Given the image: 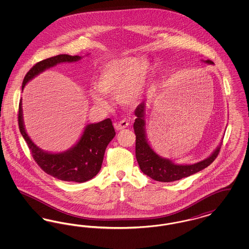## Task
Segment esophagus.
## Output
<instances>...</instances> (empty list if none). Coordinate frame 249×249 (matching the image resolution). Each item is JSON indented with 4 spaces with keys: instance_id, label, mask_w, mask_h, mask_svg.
<instances>
[{
    "instance_id": "1",
    "label": "esophagus",
    "mask_w": 249,
    "mask_h": 249,
    "mask_svg": "<svg viewBox=\"0 0 249 249\" xmlns=\"http://www.w3.org/2000/svg\"><path fill=\"white\" fill-rule=\"evenodd\" d=\"M128 126H129V122L126 119H122L121 121L115 124V128L117 130H123L124 129L128 128Z\"/></svg>"
}]
</instances>
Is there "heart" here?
<instances>
[{
  "mask_svg": "<svg viewBox=\"0 0 249 249\" xmlns=\"http://www.w3.org/2000/svg\"><path fill=\"white\" fill-rule=\"evenodd\" d=\"M149 77V63L142 56H121L107 60L95 79L97 91H90L95 105L108 106L106 96H117L119 104L136 105L142 98Z\"/></svg>",
  "mask_w": 249,
  "mask_h": 249,
  "instance_id": "heart-1",
  "label": "heart"
}]
</instances>
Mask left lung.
I'll return each mask as SVG.
<instances>
[{"mask_svg": "<svg viewBox=\"0 0 249 249\" xmlns=\"http://www.w3.org/2000/svg\"><path fill=\"white\" fill-rule=\"evenodd\" d=\"M201 61L207 64H213V61L210 59H201ZM146 101H143L136 107L134 111L136 119L133 124V130L136 135L135 156L139 167L144 175L154 179L156 181L173 182L180 180L182 178H188L191 175L200 172L207 166L210 165L215 160L216 156L219 153L222 142H219V144L216 146V148L209 157L193 164H178L170 159H166L160 156L152 148L146 136Z\"/></svg>", "mask_w": 249, "mask_h": 249, "instance_id": "obj_1", "label": "left lung"}]
</instances>
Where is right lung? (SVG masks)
I'll return each instance as SVG.
<instances>
[{"instance_id": "obj_1", "label": "right lung", "mask_w": 249, "mask_h": 249, "mask_svg": "<svg viewBox=\"0 0 249 249\" xmlns=\"http://www.w3.org/2000/svg\"><path fill=\"white\" fill-rule=\"evenodd\" d=\"M82 58L61 54L36 63L25 75L22 90L27 84L41 72L59 63L76 62ZM18 127L38 165L53 178L77 183L89 181L100 172L107 145L116 135L111 119H107L98 123L88 124L78 141L69 149L58 153L45 151L36 145L26 131L22 101L19 104Z\"/></svg>"}]
</instances>
